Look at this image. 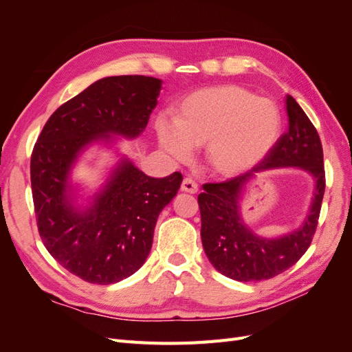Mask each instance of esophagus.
<instances>
[{
    "label": "esophagus",
    "mask_w": 352,
    "mask_h": 352,
    "mask_svg": "<svg viewBox=\"0 0 352 352\" xmlns=\"http://www.w3.org/2000/svg\"><path fill=\"white\" fill-rule=\"evenodd\" d=\"M180 189L184 190V192H189V194H197L198 192V184L195 182L194 179L190 177H185L184 182H182V186H180Z\"/></svg>",
    "instance_id": "esophagus-1"
}]
</instances>
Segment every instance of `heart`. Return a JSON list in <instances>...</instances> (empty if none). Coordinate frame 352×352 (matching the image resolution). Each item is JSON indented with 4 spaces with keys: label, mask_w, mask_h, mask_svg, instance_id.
<instances>
[{
    "label": "heart",
    "mask_w": 352,
    "mask_h": 352,
    "mask_svg": "<svg viewBox=\"0 0 352 352\" xmlns=\"http://www.w3.org/2000/svg\"><path fill=\"white\" fill-rule=\"evenodd\" d=\"M282 114L267 98L236 85L199 89L180 102L175 124L158 122L160 145L185 162L192 146H206L208 166L223 176L257 164L278 142Z\"/></svg>",
    "instance_id": "1"
}]
</instances>
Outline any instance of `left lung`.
<instances>
[{
  "label": "left lung",
  "instance_id": "8db88e82",
  "mask_svg": "<svg viewBox=\"0 0 352 352\" xmlns=\"http://www.w3.org/2000/svg\"><path fill=\"white\" fill-rule=\"evenodd\" d=\"M289 129L251 172L226 182L206 184L198 195L201 239L214 269L238 282L272 279L300 260L310 247L324 195L323 148L316 127L291 95H286ZM296 166L315 179L312 206L303 225L276 239L257 236L241 219L239 201L246 184L257 173Z\"/></svg>",
  "mask_w": 352,
  "mask_h": 352
}]
</instances>
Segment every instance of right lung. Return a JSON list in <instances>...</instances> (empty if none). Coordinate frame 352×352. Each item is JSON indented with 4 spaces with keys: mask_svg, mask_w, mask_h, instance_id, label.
I'll list each match as a JSON object with an SVG mask.
<instances>
[{
    "mask_svg": "<svg viewBox=\"0 0 352 352\" xmlns=\"http://www.w3.org/2000/svg\"><path fill=\"white\" fill-rule=\"evenodd\" d=\"M150 76L104 78L51 114L30 158L38 230L48 252L82 280L117 283L141 269L162 210L182 175L146 176L126 155L89 199L78 204L72 170L92 144L133 140L150 120L162 89Z\"/></svg>",
    "mask_w": 352,
    "mask_h": 352,
    "instance_id": "obj_1",
    "label": "right lung"
}]
</instances>
